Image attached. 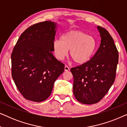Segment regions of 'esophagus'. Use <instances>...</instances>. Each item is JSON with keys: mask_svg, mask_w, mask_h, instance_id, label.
<instances>
[{"mask_svg": "<svg viewBox=\"0 0 127 127\" xmlns=\"http://www.w3.org/2000/svg\"><path fill=\"white\" fill-rule=\"evenodd\" d=\"M64 70H65V72H67V71H69V70H70V69H69V67H68V66L65 65V67H64Z\"/></svg>", "mask_w": 127, "mask_h": 127, "instance_id": "esophagus-1", "label": "esophagus"}]
</instances>
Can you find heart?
<instances>
[{"label":"heart","instance_id":"b5f03b06","mask_svg":"<svg viewBox=\"0 0 127 127\" xmlns=\"http://www.w3.org/2000/svg\"><path fill=\"white\" fill-rule=\"evenodd\" d=\"M96 48L94 38L81 31H72L61 36V40L53 43V52L59 60H63L68 54L77 64H84L91 60Z\"/></svg>","mask_w":127,"mask_h":127}]
</instances>
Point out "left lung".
<instances>
[{
    "instance_id": "obj_1",
    "label": "left lung",
    "mask_w": 127,
    "mask_h": 127,
    "mask_svg": "<svg viewBox=\"0 0 127 127\" xmlns=\"http://www.w3.org/2000/svg\"><path fill=\"white\" fill-rule=\"evenodd\" d=\"M101 42L89 61L71 68L73 76V94L78 101L91 105L106 94L116 78L119 53L108 31L97 27Z\"/></svg>"
}]
</instances>
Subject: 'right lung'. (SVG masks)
<instances>
[{
    "mask_svg": "<svg viewBox=\"0 0 127 127\" xmlns=\"http://www.w3.org/2000/svg\"><path fill=\"white\" fill-rule=\"evenodd\" d=\"M57 24L39 22L27 28L12 52L11 74L22 96L40 102L51 95L54 83L64 71L65 65L54 56L53 43Z\"/></svg>",
    "mask_w": 127,
    "mask_h": 127,
    "instance_id": "add662e5",
    "label": "right lung"
}]
</instances>
